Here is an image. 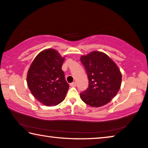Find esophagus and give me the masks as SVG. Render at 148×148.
I'll use <instances>...</instances> for the list:
<instances>
[{"instance_id":"esophagus-1","label":"esophagus","mask_w":148,"mask_h":148,"mask_svg":"<svg viewBox=\"0 0 148 148\" xmlns=\"http://www.w3.org/2000/svg\"><path fill=\"white\" fill-rule=\"evenodd\" d=\"M70 86H71V87H75L76 86V83H75V82H72V83L70 84Z\"/></svg>"}]
</instances>
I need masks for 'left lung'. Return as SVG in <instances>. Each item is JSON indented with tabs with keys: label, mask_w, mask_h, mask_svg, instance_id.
I'll use <instances>...</instances> for the list:
<instances>
[{
	"label": "left lung",
	"mask_w": 148,
	"mask_h": 148,
	"mask_svg": "<svg viewBox=\"0 0 148 148\" xmlns=\"http://www.w3.org/2000/svg\"><path fill=\"white\" fill-rule=\"evenodd\" d=\"M80 60L89 80L88 89L80 94L84 102L98 108L109 103L118 94L122 84V73L106 54L92 51L82 55Z\"/></svg>",
	"instance_id": "1"
}]
</instances>
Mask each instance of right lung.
Returning a JSON list of instances; mask_svg holds the SVG:
<instances>
[{
	"label": "right lung",
	"mask_w": 148,
	"mask_h": 148,
	"mask_svg": "<svg viewBox=\"0 0 148 148\" xmlns=\"http://www.w3.org/2000/svg\"><path fill=\"white\" fill-rule=\"evenodd\" d=\"M64 60L56 50L48 48L38 53L28 70L30 91L46 106L58 105L66 98L69 85L62 70Z\"/></svg>",
	"instance_id": "right-lung-1"
}]
</instances>
